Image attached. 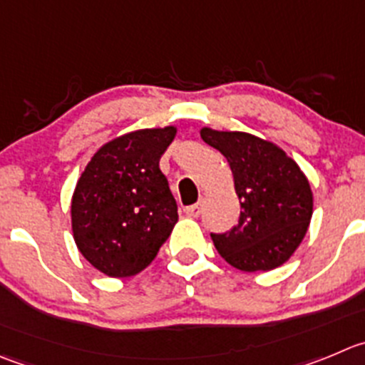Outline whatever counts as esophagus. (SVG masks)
<instances>
[{
    "label": "esophagus",
    "instance_id": "1",
    "mask_svg": "<svg viewBox=\"0 0 365 365\" xmlns=\"http://www.w3.org/2000/svg\"><path fill=\"white\" fill-rule=\"evenodd\" d=\"M185 213L190 215V217H199V215L202 213V204L197 202V204H192V206L185 207Z\"/></svg>",
    "mask_w": 365,
    "mask_h": 365
}]
</instances>
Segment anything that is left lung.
I'll return each instance as SVG.
<instances>
[{
  "label": "left lung",
  "instance_id": "1",
  "mask_svg": "<svg viewBox=\"0 0 365 365\" xmlns=\"http://www.w3.org/2000/svg\"><path fill=\"white\" fill-rule=\"evenodd\" d=\"M200 138L227 159L242 207L231 231L211 232L218 255L245 272L283 265L303 242L314 211L304 173L279 147L252 134L204 127Z\"/></svg>",
  "mask_w": 365,
  "mask_h": 365
}]
</instances>
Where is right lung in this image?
Listing matches in <instances>:
<instances>
[{
  "mask_svg": "<svg viewBox=\"0 0 365 365\" xmlns=\"http://www.w3.org/2000/svg\"><path fill=\"white\" fill-rule=\"evenodd\" d=\"M175 127L143 128L103 145L71 199L73 238L86 259L110 277L141 272L158 256L177 218L159 159Z\"/></svg>",
  "mask_w": 365,
  "mask_h": 365,
  "instance_id": "add662e5",
  "label": "right lung"
}]
</instances>
